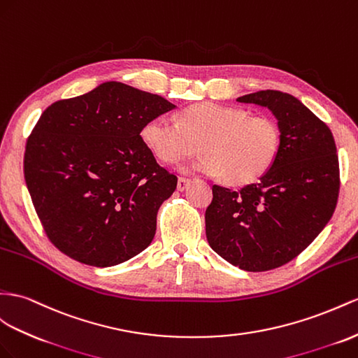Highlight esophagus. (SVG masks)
I'll return each mask as SVG.
<instances>
[{
    "label": "esophagus",
    "mask_w": 358,
    "mask_h": 358,
    "mask_svg": "<svg viewBox=\"0 0 358 358\" xmlns=\"http://www.w3.org/2000/svg\"><path fill=\"white\" fill-rule=\"evenodd\" d=\"M190 185V180H187V178H178V182H177V189L180 190V192H182V190H186L187 189V186Z\"/></svg>",
    "instance_id": "esophagus-1"
}]
</instances>
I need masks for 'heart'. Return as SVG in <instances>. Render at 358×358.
Wrapping results in <instances>:
<instances>
[{"instance_id": "heart-1", "label": "heart", "mask_w": 358, "mask_h": 358, "mask_svg": "<svg viewBox=\"0 0 358 358\" xmlns=\"http://www.w3.org/2000/svg\"><path fill=\"white\" fill-rule=\"evenodd\" d=\"M143 143L163 163L173 164L198 148L203 154L181 169L222 176L242 186L264 176L277 159L281 134L268 116H250L239 107L198 103L182 108L178 122L168 116L150 119L141 131Z\"/></svg>"}]
</instances>
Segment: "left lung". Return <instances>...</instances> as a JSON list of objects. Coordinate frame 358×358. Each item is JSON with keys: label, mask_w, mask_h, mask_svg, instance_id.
<instances>
[{"label": "left lung", "mask_w": 358, "mask_h": 358, "mask_svg": "<svg viewBox=\"0 0 358 358\" xmlns=\"http://www.w3.org/2000/svg\"><path fill=\"white\" fill-rule=\"evenodd\" d=\"M236 101L269 108L281 134L277 159L257 182L213 186L206 210L208 245L248 272L280 268L313 242L338 196V159L329 128L293 95L260 90Z\"/></svg>", "instance_id": "obj_1"}]
</instances>
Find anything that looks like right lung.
Returning a JSON list of instances; mask_svg holds the SVG:
<instances>
[{"instance_id": "add662e5", "label": "right lung", "mask_w": 358, "mask_h": 358, "mask_svg": "<svg viewBox=\"0 0 358 358\" xmlns=\"http://www.w3.org/2000/svg\"><path fill=\"white\" fill-rule=\"evenodd\" d=\"M176 107L160 95L106 81L41 115L27 139L24 177L56 248L96 268L148 248L177 177L159 166L141 131Z\"/></svg>"}]
</instances>
